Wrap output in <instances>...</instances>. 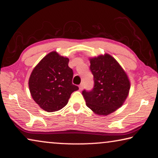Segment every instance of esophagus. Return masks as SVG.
<instances>
[{"label": "esophagus", "instance_id": "34e87169", "mask_svg": "<svg viewBox=\"0 0 158 158\" xmlns=\"http://www.w3.org/2000/svg\"><path fill=\"white\" fill-rule=\"evenodd\" d=\"M79 90H82V89H83V85H82V84H80V85H79Z\"/></svg>", "mask_w": 158, "mask_h": 158}]
</instances>
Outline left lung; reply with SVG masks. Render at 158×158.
Wrapping results in <instances>:
<instances>
[{"instance_id": "1", "label": "left lung", "mask_w": 158, "mask_h": 158, "mask_svg": "<svg viewBox=\"0 0 158 158\" xmlns=\"http://www.w3.org/2000/svg\"><path fill=\"white\" fill-rule=\"evenodd\" d=\"M90 69L94 86L91 90H83L82 95L88 107L98 115L106 116L123 105L130 90L129 79L109 54L91 58Z\"/></svg>"}]
</instances>
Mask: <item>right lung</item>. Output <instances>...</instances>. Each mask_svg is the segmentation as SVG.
Segmentation results:
<instances>
[{
    "mask_svg": "<svg viewBox=\"0 0 158 158\" xmlns=\"http://www.w3.org/2000/svg\"><path fill=\"white\" fill-rule=\"evenodd\" d=\"M68 58L56 52L47 54L34 68L28 84L32 98L48 112L63 108L72 93L79 89L73 84V71L68 66Z\"/></svg>",
    "mask_w": 158,
    "mask_h": 158,
    "instance_id": "right-lung-1",
    "label": "right lung"
}]
</instances>
